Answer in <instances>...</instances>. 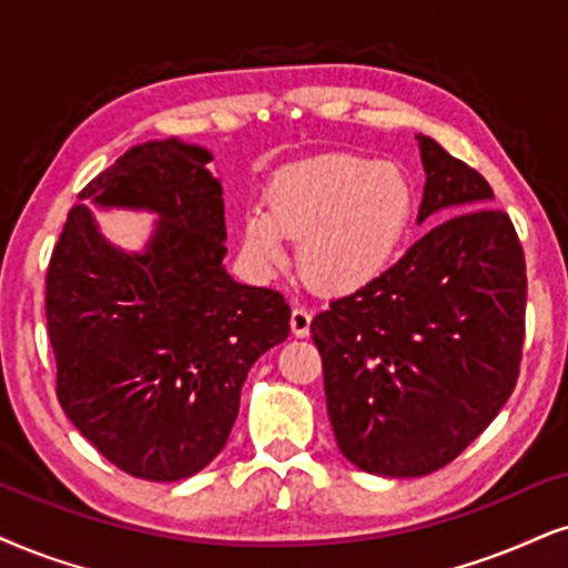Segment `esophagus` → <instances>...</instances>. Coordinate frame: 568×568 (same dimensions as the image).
Segmentation results:
<instances>
[{"label": "esophagus", "instance_id": "esophagus-1", "mask_svg": "<svg viewBox=\"0 0 568 568\" xmlns=\"http://www.w3.org/2000/svg\"><path fill=\"white\" fill-rule=\"evenodd\" d=\"M311 321H313V313L307 311V307H303V305L292 307L290 326H292V334H295V337H307V334H311Z\"/></svg>", "mask_w": 568, "mask_h": 568}]
</instances>
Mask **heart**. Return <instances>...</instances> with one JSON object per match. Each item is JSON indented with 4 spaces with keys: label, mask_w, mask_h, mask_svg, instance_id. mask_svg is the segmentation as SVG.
<instances>
[{
    "label": "heart",
    "mask_w": 568,
    "mask_h": 568,
    "mask_svg": "<svg viewBox=\"0 0 568 568\" xmlns=\"http://www.w3.org/2000/svg\"><path fill=\"white\" fill-rule=\"evenodd\" d=\"M413 186L400 165L328 152L276 173L268 207H250L242 242L252 263L282 268L300 242V268L321 290L353 292L387 268L408 231Z\"/></svg>",
    "instance_id": "1"
}]
</instances>
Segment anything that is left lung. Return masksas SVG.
Returning <instances> with one entry per match:
<instances>
[{
  "label": "left lung",
  "mask_w": 568,
  "mask_h": 568,
  "mask_svg": "<svg viewBox=\"0 0 568 568\" xmlns=\"http://www.w3.org/2000/svg\"><path fill=\"white\" fill-rule=\"evenodd\" d=\"M418 223L432 226L353 295L311 321L326 410L349 464L426 477L458 458L519 379L527 263L481 173L429 136Z\"/></svg>",
  "instance_id": "8db88e82"
}]
</instances>
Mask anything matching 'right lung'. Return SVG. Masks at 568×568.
Listing matches in <instances>:
<instances>
[{
    "label": "right lung",
    "mask_w": 568,
    "mask_h": 568,
    "mask_svg": "<svg viewBox=\"0 0 568 568\" xmlns=\"http://www.w3.org/2000/svg\"><path fill=\"white\" fill-rule=\"evenodd\" d=\"M210 160L179 139L131 146L81 189L47 268L58 400L110 464L139 479L202 471L226 445L252 363L290 334L276 290L223 268V189ZM83 199L158 212L145 252L104 241Z\"/></svg>",
    "instance_id": "right-lung-1"
}]
</instances>
